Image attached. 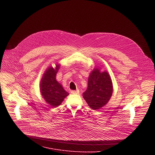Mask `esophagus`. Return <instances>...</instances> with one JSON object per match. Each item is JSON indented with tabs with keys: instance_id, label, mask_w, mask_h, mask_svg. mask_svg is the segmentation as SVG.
I'll use <instances>...</instances> for the list:
<instances>
[{
	"instance_id": "esophagus-1",
	"label": "esophagus",
	"mask_w": 155,
	"mask_h": 155,
	"mask_svg": "<svg viewBox=\"0 0 155 155\" xmlns=\"http://www.w3.org/2000/svg\"><path fill=\"white\" fill-rule=\"evenodd\" d=\"M71 93L74 94H77L79 93V91L78 90H72V91H71Z\"/></svg>"
}]
</instances>
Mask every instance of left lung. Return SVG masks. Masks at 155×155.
Segmentation results:
<instances>
[{
    "label": "left lung",
    "mask_w": 155,
    "mask_h": 155,
    "mask_svg": "<svg viewBox=\"0 0 155 155\" xmlns=\"http://www.w3.org/2000/svg\"><path fill=\"white\" fill-rule=\"evenodd\" d=\"M113 84L110 75L95 68L87 81V88L83 93L87 104L92 109L101 108L107 104L112 95Z\"/></svg>",
    "instance_id": "1"
}]
</instances>
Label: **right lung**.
Returning <instances> with one entry per match:
<instances>
[{"label": "right lung", "mask_w": 155, "mask_h": 155, "mask_svg": "<svg viewBox=\"0 0 155 155\" xmlns=\"http://www.w3.org/2000/svg\"><path fill=\"white\" fill-rule=\"evenodd\" d=\"M59 67V64L56 65L55 69L51 66L49 67L43 74L40 84L43 98L53 107L61 105L65 97L69 94L56 81V75Z\"/></svg>", "instance_id": "obj_1"}]
</instances>
